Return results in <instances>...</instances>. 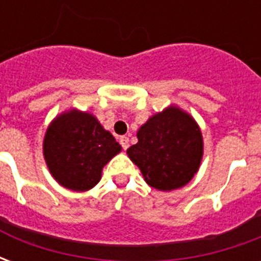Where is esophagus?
I'll return each instance as SVG.
<instances>
[{"label": "esophagus", "instance_id": "esophagus-1", "mask_svg": "<svg viewBox=\"0 0 261 261\" xmlns=\"http://www.w3.org/2000/svg\"><path fill=\"white\" fill-rule=\"evenodd\" d=\"M120 144H121V147H123V149H127L128 148V145H130V142H128V137H120Z\"/></svg>", "mask_w": 261, "mask_h": 261}]
</instances>
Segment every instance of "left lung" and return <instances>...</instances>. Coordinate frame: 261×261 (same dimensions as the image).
I'll return each mask as SVG.
<instances>
[{
    "instance_id": "1",
    "label": "left lung",
    "mask_w": 261,
    "mask_h": 261,
    "mask_svg": "<svg viewBox=\"0 0 261 261\" xmlns=\"http://www.w3.org/2000/svg\"><path fill=\"white\" fill-rule=\"evenodd\" d=\"M137 138L127 155L144 180L159 192L186 186L200 169L204 153L200 125L176 105L151 116L138 128Z\"/></svg>"
}]
</instances>
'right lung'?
Wrapping results in <instances>:
<instances>
[{
  "instance_id": "obj_1",
  "label": "right lung",
  "mask_w": 261,
  "mask_h": 261,
  "mask_svg": "<svg viewBox=\"0 0 261 261\" xmlns=\"http://www.w3.org/2000/svg\"><path fill=\"white\" fill-rule=\"evenodd\" d=\"M121 151L112 133L89 112L65 110L48 124L43 156L60 186L86 192L102 177L103 166Z\"/></svg>"
}]
</instances>
